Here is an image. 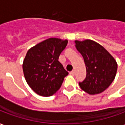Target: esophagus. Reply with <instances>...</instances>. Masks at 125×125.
<instances>
[{"mask_svg": "<svg viewBox=\"0 0 125 125\" xmlns=\"http://www.w3.org/2000/svg\"><path fill=\"white\" fill-rule=\"evenodd\" d=\"M70 74L72 75V76H74V75H75V70H73L72 71V72H70Z\"/></svg>", "mask_w": 125, "mask_h": 125, "instance_id": "1", "label": "esophagus"}]
</instances>
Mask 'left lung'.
Listing matches in <instances>:
<instances>
[{
	"mask_svg": "<svg viewBox=\"0 0 125 125\" xmlns=\"http://www.w3.org/2000/svg\"><path fill=\"white\" fill-rule=\"evenodd\" d=\"M76 47L82 55L86 68V76L79 85L89 94L104 91L115 78L117 63L107 50L95 41L86 39L75 41Z\"/></svg>",
	"mask_w": 125,
	"mask_h": 125,
	"instance_id": "1",
	"label": "left lung"
}]
</instances>
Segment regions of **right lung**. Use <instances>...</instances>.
I'll list each match as a JSON object with an SVG mask.
<instances>
[{
    "instance_id": "add662e5",
    "label": "right lung",
    "mask_w": 125,
    "mask_h": 125,
    "mask_svg": "<svg viewBox=\"0 0 125 125\" xmlns=\"http://www.w3.org/2000/svg\"><path fill=\"white\" fill-rule=\"evenodd\" d=\"M68 40L49 38L29 49L23 63L27 84L36 94L50 96L62 84L68 72L58 61Z\"/></svg>"
}]
</instances>
